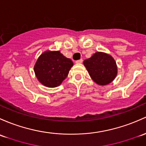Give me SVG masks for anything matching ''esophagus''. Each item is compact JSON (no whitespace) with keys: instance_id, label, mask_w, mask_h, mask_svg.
Instances as JSON below:
<instances>
[{"instance_id":"34e87169","label":"esophagus","mask_w":146,"mask_h":146,"mask_svg":"<svg viewBox=\"0 0 146 146\" xmlns=\"http://www.w3.org/2000/svg\"><path fill=\"white\" fill-rule=\"evenodd\" d=\"M82 61H83V60H82V59H79V60L76 61V64H82Z\"/></svg>"}]
</instances>
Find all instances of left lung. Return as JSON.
<instances>
[{
	"instance_id": "1",
	"label": "left lung",
	"mask_w": 146,
	"mask_h": 146,
	"mask_svg": "<svg viewBox=\"0 0 146 146\" xmlns=\"http://www.w3.org/2000/svg\"><path fill=\"white\" fill-rule=\"evenodd\" d=\"M83 64L92 79L99 85H108L117 76L116 62L106 53L96 52Z\"/></svg>"
}]
</instances>
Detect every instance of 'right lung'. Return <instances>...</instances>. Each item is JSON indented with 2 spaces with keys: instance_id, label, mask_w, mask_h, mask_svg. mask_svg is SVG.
<instances>
[{
  "instance_id": "right-lung-1",
  "label": "right lung",
  "mask_w": 146,
  "mask_h": 146,
  "mask_svg": "<svg viewBox=\"0 0 146 146\" xmlns=\"http://www.w3.org/2000/svg\"><path fill=\"white\" fill-rule=\"evenodd\" d=\"M73 63L59 51H47L40 55L34 67L38 80L43 85L55 87L68 76Z\"/></svg>"
}]
</instances>
